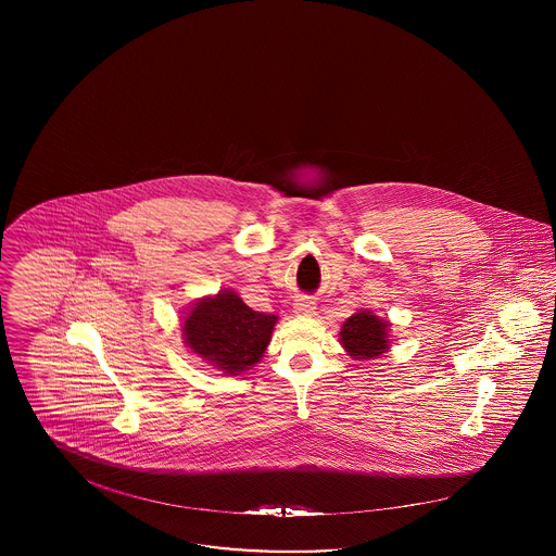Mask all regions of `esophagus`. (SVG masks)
I'll return each mask as SVG.
<instances>
[{"instance_id":"esophagus-1","label":"esophagus","mask_w":556,"mask_h":556,"mask_svg":"<svg viewBox=\"0 0 556 556\" xmlns=\"http://www.w3.org/2000/svg\"><path fill=\"white\" fill-rule=\"evenodd\" d=\"M293 313L298 317H315L318 313L317 302L313 298H308V295H300L295 300V304H293Z\"/></svg>"}]
</instances>
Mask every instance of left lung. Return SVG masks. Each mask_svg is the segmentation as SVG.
I'll use <instances>...</instances> for the list:
<instances>
[{
  "instance_id": "8db88e82",
  "label": "left lung",
  "mask_w": 556,
  "mask_h": 556,
  "mask_svg": "<svg viewBox=\"0 0 556 556\" xmlns=\"http://www.w3.org/2000/svg\"><path fill=\"white\" fill-rule=\"evenodd\" d=\"M388 318L377 317L372 311H358L345 318L340 329V344L352 361H372L390 350Z\"/></svg>"
}]
</instances>
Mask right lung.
I'll use <instances>...</instances> for the list:
<instances>
[{
	"instance_id": "right-lung-1",
	"label": "right lung",
	"mask_w": 556,
	"mask_h": 556,
	"mask_svg": "<svg viewBox=\"0 0 556 556\" xmlns=\"http://www.w3.org/2000/svg\"><path fill=\"white\" fill-rule=\"evenodd\" d=\"M277 315L252 311L238 291L218 290L191 302L181 331L187 348L216 375L238 377L265 356Z\"/></svg>"
}]
</instances>
